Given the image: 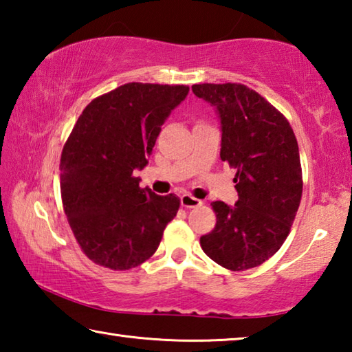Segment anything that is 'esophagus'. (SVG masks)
I'll list each match as a JSON object with an SVG mask.
<instances>
[{"label":"esophagus","mask_w":352,"mask_h":352,"mask_svg":"<svg viewBox=\"0 0 352 352\" xmlns=\"http://www.w3.org/2000/svg\"><path fill=\"white\" fill-rule=\"evenodd\" d=\"M180 204L184 208H197V206L201 205V200L195 199V197H192V195H189V194H184V195H182V197H180Z\"/></svg>","instance_id":"esophagus-1"}]
</instances>
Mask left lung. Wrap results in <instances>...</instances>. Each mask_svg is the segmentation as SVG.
Wrapping results in <instances>:
<instances>
[{
    "label": "left lung",
    "instance_id": "obj_1",
    "mask_svg": "<svg viewBox=\"0 0 352 352\" xmlns=\"http://www.w3.org/2000/svg\"><path fill=\"white\" fill-rule=\"evenodd\" d=\"M195 96L219 111L220 158L236 169L239 200L212 201L216 226L200 237L206 256L242 272L264 264L290 233L302 194L300 151L281 111L242 83H199Z\"/></svg>",
    "mask_w": 352,
    "mask_h": 352
}]
</instances>
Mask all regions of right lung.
<instances>
[{"label": "right lung", "instance_id": "add662e5", "mask_svg": "<svg viewBox=\"0 0 352 352\" xmlns=\"http://www.w3.org/2000/svg\"><path fill=\"white\" fill-rule=\"evenodd\" d=\"M188 85L130 82L93 99L77 119L60 158L65 214L82 252L111 270L138 267L157 252L180 208L175 194L140 188L170 110Z\"/></svg>", "mask_w": 352, "mask_h": 352}]
</instances>
